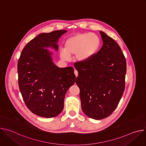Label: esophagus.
<instances>
[{
  "label": "esophagus",
  "mask_w": 146,
  "mask_h": 146,
  "mask_svg": "<svg viewBox=\"0 0 146 146\" xmlns=\"http://www.w3.org/2000/svg\"><path fill=\"white\" fill-rule=\"evenodd\" d=\"M74 74H75L76 76H78V72H77L76 70H74Z\"/></svg>",
  "instance_id": "1"
}]
</instances>
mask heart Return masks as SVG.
<instances>
[{"label": "heart", "mask_w": 146, "mask_h": 146, "mask_svg": "<svg viewBox=\"0 0 146 146\" xmlns=\"http://www.w3.org/2000/svg\"><path fill=\"white\" fill-rule=\"evenodd\" d=\"M100 40L95 33H80L68 38L61 49L59 55L62 59L68 61L70 56L75 55L76 59L80 62H86L92 59L98 51Z\"/></svg>", "instance_id": "obj_1"}]
</instances>
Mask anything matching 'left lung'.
<instances>
[{
	"label": "left lung",
	"instance_id": "obj_1",
	"mask_svg": "<svg viewBox=\"0 0 146 146\" xmlns=\"http://www.w3.org/2000/svg\"><path fill=\"white\" fill-rule=\"evenodd\" d=\"M103 46L90 60L78 62L81 109L88 117L102 119L116 109L125 89L127 62L119 45L100 31Z\"/></svg>",
	"mask_w": 146,
	"mask_h": 146
}]
</instances>
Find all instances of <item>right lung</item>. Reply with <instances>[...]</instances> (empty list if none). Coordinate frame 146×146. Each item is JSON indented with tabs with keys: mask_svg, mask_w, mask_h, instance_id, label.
<instances>
[{
	"mask_svg": "<svg viewBox=\"0 0 146 146\" xmlns=\"http://www.w3.org/2000/svg\"><path fill=\"white\" fill-rule=\"evenodd\" d=\"M68 31L42 33L31 40L18 62V84L27 108L33 114L45 118L59 115L64 109L65 95L75 82L72 67L59 68L53 62L58 51L59 38Z\"/></svg>",
	"mask_w": 146,
	"mask_h": 146,
	"instance_id": "right-lung-1",
	"label": "right lung"
}]
</instances>
